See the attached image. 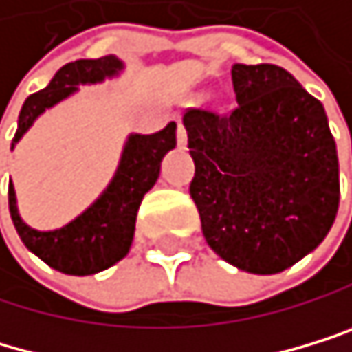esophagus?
<instances>
[{
  "mask_svg": "<svg viewBox=\"0 0 352 352\" xmlns=\"http://www.w3.org/2000/svg\"><path fill=\"white\" fill-rule=\"evenodd\" d=\"M177 144L182 146V149L188 144V131H186V127H184L182 121H177Z\"/></svg>",
  "mask_w": 352,
  "mask_h": 352,
  "instance_id": "1",
  "label": "esophagus"
}]
</instances>
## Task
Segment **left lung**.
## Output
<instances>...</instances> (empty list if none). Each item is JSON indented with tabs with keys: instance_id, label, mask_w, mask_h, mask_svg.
Segmentation results:
<instances>
[{
	"instance_id": "8db88e82",
	"label": "left lung",
	"mask_w": 352,
	"mask_h": 352,
	"mask_svg": "<svg viewBox=\"0 0 352 352\" xmlns=\"http://www.w3.org/2000/svg\"><path fill=\"white\" fill-rule=\"evenodd\" d=\"M229 110L188 108L190 197L225 262L275 275L311 253L340 206L338 149L322 103L277 65H234Z\"/></svg>"
}]
</instances>
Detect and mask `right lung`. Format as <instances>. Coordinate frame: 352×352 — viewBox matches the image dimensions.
<instances>
[{"label":"right lung","mask_w":352,"mask_h":352,"mask_svg":"<svg viewBox=\"0 0 352 352\" xmlns=\"http://www.w3.org/2000/svg\"><path fill=\"white\" fill-rule=\"evenodd\" d=\"M121 71L123 62L116 56L75 60L65 65L54 75L47 88L25 99L19 114V127L12 138V146L47 108L73 95L80 84H97ZM175 144H177V125L175 123H168L162 131L149 133V136L131 133L125 142L118 168L103 195L75 221L56 231H38L21 221L14 186L10 182L8 206L19 238L47 266L65 272V275L84 277L110 268L129 253L142 197L157 182L162 157L175 149Z\"/></svg>","instance_id":"add662e5"}]
</instances>
